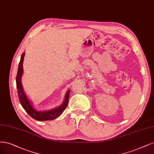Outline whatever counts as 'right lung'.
Segmentation results:
<instances>
[{
	"mask_svg": "<svg viewBox=\"0 0 154 154\" xmlns=\"http://www.w3.org/2000/svg\"><path fill=\"white\" fill-rule=\"evenodd\" d=\"M25 56V52H23L22 56H21L20 61L18 65V69L17 72V78H16V82H17V88L18 89V94L20 99V102L22 104L23 109L26 111L32 118H33L35 120L38 121H46V120H51L57 119L63 111L66 108L69 97L70 91L68 90L65 95L64 100H63V103L57 108L51 109L50 110H45V111H38L35 109L33 107L30 100L28 99L26 96L22 87V84L21 81H22V76L23 72V62Z\"/></svg>",
	"mask_w": 154,
	"mask_h": 154,
	"instance_id": "add662e5",
	"label": "right lung"
}]
</instances>
